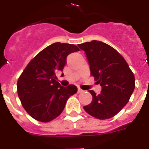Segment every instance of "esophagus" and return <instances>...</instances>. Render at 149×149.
<instances>
[{
    "mask_svg": "<svg viewBox=\"0 0 149 149\" xmlns=\"http://www.w3.org/2000/svg\"><path fill=\"white\" fill-rule=\"evenodd\" d=\"M83 92H84V90H82V89H80V88H78V89H77V93H83Z\"/></svg>",
    "mask_w": 149,
    "mask_h": 149,
    "instance_id": "34e87169",
    "label": "esophagus"
}]
</instances>
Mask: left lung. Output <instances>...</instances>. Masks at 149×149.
Listing matches in <instances>:
<instances>
[{
	"label": "left lung",
	"instance_id": "8db88e82",
	"mask_svg": "<svg viewBox=\"0 0 149 149\" xmlns=\"http://www.w3.org/2000/svg\"><path fill=\"white\" fill-rule=\"evenodd\" d=\"M89 62L91 75L101 86V93L89 92L93 101L84 107L88 114L98 119L116 115L127 104L135 88V77L127 62L116 49L97 40L79 44Z\"/></svg>",
	"mask_w": 149,
	"mask_h": 149
}]
</instances>
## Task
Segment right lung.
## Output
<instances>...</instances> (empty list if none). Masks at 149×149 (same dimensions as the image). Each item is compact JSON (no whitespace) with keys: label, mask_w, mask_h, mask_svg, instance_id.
Here are the masks:
<instances>
[{"label":"right lung","mask_w":149,"mask_h":149,"mask_svg":"<svg viewBox=\"0 0 149 149\" xmlns=\"http://www.w3.org/2000/svg\"><path fill=\"white\" fill-rule=\"evenodd\" d=\"M74 45L55 42L40 51L19 77L17 89L22 104L36 120L48 122L61 114L67 100L77 93L74 85L64 87L56 72L63 70L68 54L78 51Z\"/></svg>","instance_id":"right-lung-1"}]
</instances>
